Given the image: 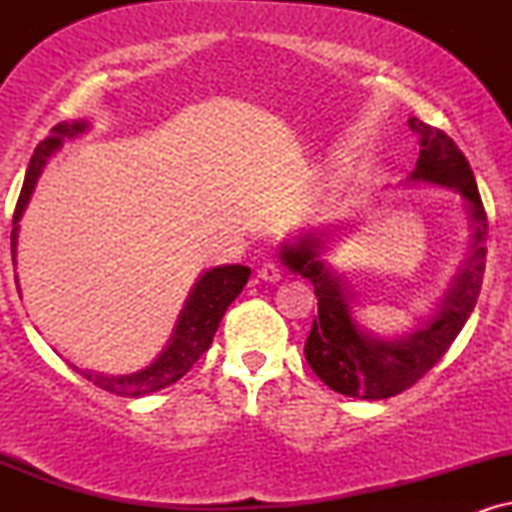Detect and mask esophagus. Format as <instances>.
<instances>
[{"label":"esophagus","instance_id":"1","mask_svg":"<svg viewBox=\"0 0 512 512\" xmlns=\"http://www.w3.org/2000/svg\"><path fill=\"white\" fill-rule=\"evenodd\" d=\"M257 276H260L262 281H267V284H276V281H281V269L276 267L274 262H264Z\"/></svg>","mask_w":512,"mask_h":512}]
</instances>
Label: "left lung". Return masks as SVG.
<instances>
[{"mask_svg":"<svg viewBox=\"0 0 512 512\" xmlns=\"http://www.w3.org/2000/svg\"><path fill=\"white\" fill-rule=\"evenodd\" d=\"M409 127L419 134L421 151L409 185L448 187L462 197L469 226L467 260L452 276L450 289L438 308L419 317L416 327L397 337L368 332L354 317V291L342 274L322 260L327 243L339 226L305 228L281 243V262L315 286L317 317L305 342V358L317 378L339 395L356 399H385L404 392L440 361L477 305L486 264V223L477 180L457 144L445 132L409 117Z\"/></svg>","mask_w":512,"mask_h":512,"instance_id":"1","label":"left lung"}]
</instances>
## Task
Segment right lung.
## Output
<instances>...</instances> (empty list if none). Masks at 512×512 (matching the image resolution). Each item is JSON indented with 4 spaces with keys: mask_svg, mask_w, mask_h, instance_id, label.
<instances>
[{
    "mask_svg": "<svg viewBox=\"0 0 512 512\" xmlns=\"http://www.w3.org/2000/svg\"><path fill=\"white\" fill-rule=\"evenodd\" d=\"M88 127H91L88 120L60 122V125L52 127L50 137H45L43 142L35 146L14 211V228H11V260H14V264L16 248H19V221L23 211L28 207V202H31L35 182H38L40 173H43L45 163L62 149L64 139L79 137V134H84ZM248 279L250 267H243V264H219V267H211L207 272L199 274L190 296H187L185 305H182L178 322H175L166 349H163L149 366L137 370V373L105 375L88 368H76L74 363H69V366H72L76 373L84 375L86 380H91L93 385L101 387V390H108L113 392V395L129 399L146 397L151 395V392H158L163 390V387L178 383L182 375L199 361V356L209 349L211 339H214L216 330H219L223 313L228 310V305L236 301L238 293L243 291L245 284H248Z\"/></svg>",
    "mask_w": 512,
    "mask_h": 512,
    "instance_id": "right-lung-1",
    "label": "right lung"
}]
</instances>
